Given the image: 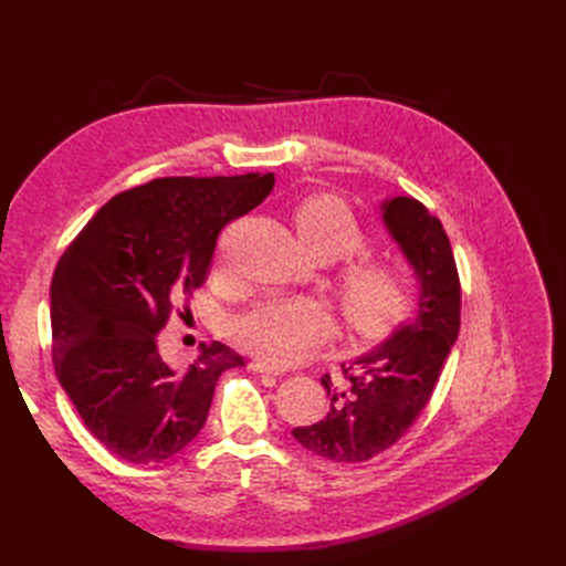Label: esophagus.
Returning a JSON list of instances; mask_svg holds the SVG:
<instances>
[{"label":"esophagus","instance_id":"obj_1","mask_svg":"<svg viewBox=\"0 0 566 566\" xmlns=\"http://www.w3.org/2000/svg\"><path fill=\"white\" fill-rule=\"evenodd\" d=\"M250 367L255 369V371H260V375H274V377H280V375H282V369H280V367H274V365H270V363H264V359H255V363H252Z\"/></svg>","mask_w":566,"mask_h":566}]
</instances>
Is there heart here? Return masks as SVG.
Instances as JSON below:
<instances>
[{
	"label": "heart",
	"instance_id": "1",
	"mask_svg": "<svg viewBox=\"0 0 566 566\" xmlns=\"http://www.w3.org/2000/svg\"><path fill=\"white\" fill-rule=\"evenodd\" d=\"M296 233L318 260H343L367 243L363 223L338 197L306 199L294 216ZM338 298L347 326L357 333H381L399 321L413 298V280L403 264L381 258L347 262L338 274ZM233 338L274 365H290L328 338L331 314L316 298H268L238 314Z\"/></svg>",
	"mask_w": 566,
	"mask_h": 566
}]
</instances>
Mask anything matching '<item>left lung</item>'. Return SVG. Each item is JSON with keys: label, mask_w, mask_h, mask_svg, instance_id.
<instances>
[{"label": "left lung", "mask_w": 566, "mask_h": 566, "mask_svg": "<svg viewBox=\"0 0 566 566\" xmlns=\"http://www.w3.org/2000/svg\"><path fill=\"white\" fill-rule=\"evenodd\" d=\"M381 221L416 274L418 308L387 340L343 365V384L321 377L328 413L292 436L333 462H367L413 426L460 333V276L442 223L411 197L384 199Z\"/></svg>", "instance_id": "obj_1"}]
</instances>
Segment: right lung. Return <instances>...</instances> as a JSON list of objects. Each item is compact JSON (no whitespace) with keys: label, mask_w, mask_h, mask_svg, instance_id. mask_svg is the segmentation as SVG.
I'll list each match as a JSON object with an SVG mask.
<instances>
[{"label":"right lung","mask_w":566,"mask_h":566,"mask_svg":"<svg viewBox=\"0 0 566 566\" xmlns=\"http://www.w3.org/2000/svg\"><path fill=\"white\" fill-rule=\"evenodd\" d=\"M274 175L163 177L116 195L60 258L51 282L53 365L84 426L126 462L170 460L207 423L216 381L243 367L201 345L167 363L158 331L209 272L221 228L264 201Z\"/></svg>","instance_id":"1"}]
</instances>
